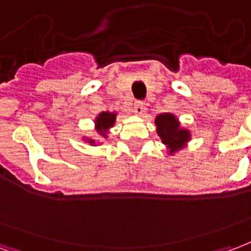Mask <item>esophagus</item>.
<instances>
[{
  "mask_svg": "<svg viewBox=\"0 0 251 251\" xmlns=\"http://www.w3.org/2000/svg\"><path fill=\"white\" fill-rule=\"evenodd\" d=\"M145 104L142 103V102H136L134 103V113L137 115H144L145 114Z\"/></svg>",
  "mask_w": 251,
  "mask_h": 251,
  "instance_id": "1",
  "label": "esophagus"
}]
</instances>
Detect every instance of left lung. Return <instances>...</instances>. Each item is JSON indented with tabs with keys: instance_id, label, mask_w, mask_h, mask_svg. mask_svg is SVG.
<instances>
[{
	"instance_id": "8db88e82",
	"label": "left lung",
	"mask_w": 251,
	"mask_h": 251,
	"mask_svg": "<svg viewBox=\"0 0 251 251\" xmlns=\"http://www.w3.org/2000/svg\"><path fill=\"white\" fill-rule=\"evenodd\" d=\"M154 125L157 136L167 148L169 156H174L191 141V130L181 126L179 118L172 113L158 114L154 120Z\"/></svg>"
}]
</instances>
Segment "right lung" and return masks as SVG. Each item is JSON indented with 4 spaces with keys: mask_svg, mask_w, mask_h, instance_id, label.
I'll use <instances>...</instances> for the list:
<instances>
[{
    "mask_svg": "<svg viewBox=\"0 0 251 251\" xmlns=\"http://www.w3.org/2000/svg\"><path fill=\"white\" fill-rule=\"evenodd\" d=\"M117 111H102L99 113L95 120H94V124H95V131L98 133L99 140H94V138H88V137H83L84 142H87L93 147H97L99 144H102L103 140H106L109 137L110 129L114 126L115 120H117Z\"/></svg>",
    "mask_w": 251,
    "mask_h": 251,
    "instance_id": "1",
    "label": "right lung"
}]
</instances>
